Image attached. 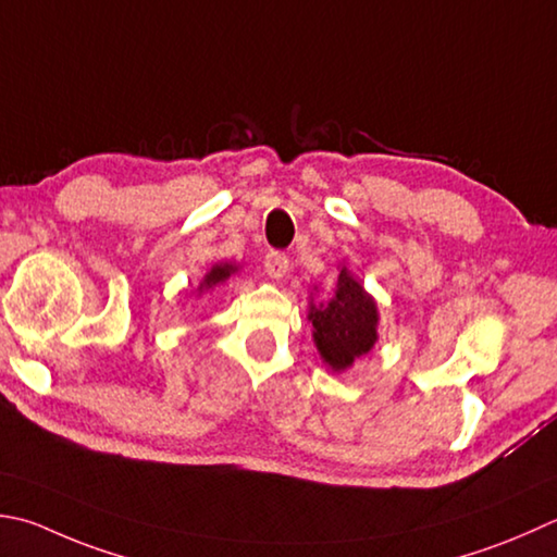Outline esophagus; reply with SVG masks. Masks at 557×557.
<instances>
[{
    "instance_id": "34e87169",
    "label": "esophagus",
    "mask_w": 557,
    "mask_h": 557,
    "mask_svg": "<svg viewBox=\"0 0 557 557\" xmlns=\"http://www.w3.org/2000/svg\"><path fill=\"white\" fill-rule=\"evenodd\" d=\"M268 277L272 280H280L287 275L289 270V258L285 253H280V250H270V253L265 256V263H263Z\"/></svg>"
}]
</instances>
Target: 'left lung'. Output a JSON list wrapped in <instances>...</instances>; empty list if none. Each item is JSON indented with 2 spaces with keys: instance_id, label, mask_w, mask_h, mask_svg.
I'll use <instances>...</instances> for the list:
<instances>
[{
  "instance_id": "left-lung-1",
  "label": "left lung",
  "mask_w": 557,
  "mask_h": 557,
  "mask_svg": "<svg viewBox=\"0 0 557 557\" xmlns=\"http://www.w3.org/2000/svg\"><path fill=\"white\" fill-rule=\"evenodd\" d=\"M309 321L313 323V343L319 347L321 359L333 372L350 369L357 357L372 350L379 337L376 301L347 268L337 275L333 299L319 307L311 304Z\"/></svg>"
}]
</instances>
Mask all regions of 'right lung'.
Listing matches in <instances>:
<instances>
[{
    "mask_svg": "<svg viewBox=\"0 0 557 557\" xmlns=\"http://www.w3.org/2000/svg\"><path fill=\"white\" fill-rule=\"evenodd\" d=\"M232 272H236V265H232V263H216V265H212V270L207 272L205 280L200 282V292L222 285V282H226L228 277H232Z\"/></svg>",
    "mask_w": 557,
    "mask_h": 557,
    "instance_id": "right-lung-1",
    "label": "right lung"
}]
</instances>
